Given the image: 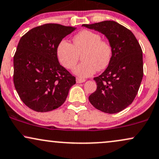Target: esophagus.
I'll list each match as a JSON object with an SVG mask.
<instances>
[{"label": "esophagus", "mask_w": 159, "mask_h": 159, "mask_svg": "<svg viewBox=\"0 0 159 159\" xmlns=\"http://www.w3.org/2000/svg\"><path fill=\"white\" fill-rule=\"evenodd\" d=\"M86 81L85 79H84V78H77V79H76V82H77L78 84H81V83H84Z\"/></svg>", "instance_id": "obj_1"}]
</instances>
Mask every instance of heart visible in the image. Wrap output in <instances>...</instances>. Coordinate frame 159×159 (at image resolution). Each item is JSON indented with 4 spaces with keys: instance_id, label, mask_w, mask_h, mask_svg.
<instances>
[{
    "instance_id": "obj_1",
    "label": "heart",
    "mask_w": 159,
    "mask_h": 159,
    "mask_svg": "<svg viewBox=\"0 0 159 159\" xmlns=\"http://www.w3.org/2000/svg\"><path fill=\"white\" fill-rule=\"evenodd\" d=\"M73 45L63 40L57 47V55L63 66L72 70L82 54L83 62L74 70L80 77H89L98 70H104L110 64L112 47L108 41L101 39L99 34L83 30L72 38Z\"/></svg>"
}]
</instances>
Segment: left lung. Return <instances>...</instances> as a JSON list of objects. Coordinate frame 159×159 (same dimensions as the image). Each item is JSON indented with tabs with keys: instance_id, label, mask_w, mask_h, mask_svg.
Segmentation results:
<instances>
[{
	"instance_id": "obj_1",
	"label": "left lung",
	"mask_w": 159,
	"mask_h": 159,
	"mask_svg": "<svg viewBox=\"0 0 159 159\" xmlns=\"http://www.w3.org/2000/svg\"><path fill=\"white\" fill-rule=\"evenodd\" d=\"M108 38L112 56L108 67L94 78L97 89L89 96L97 110L106 113L119 112L132 104L142 81V49L130 30L113 20L83 24Z\"/></svg>"
}]
</instances>
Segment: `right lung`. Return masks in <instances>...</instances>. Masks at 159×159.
Returning <instances> with one entry per match:
<instances>
[{
	"label": "right lung",
	"instance_id": "right-lung-1",
	"mask_svg": "<svg viewBox=\"0 0 159 159\" xmlns=\"http://www.w3.org/2000/svg\"><path fill=\"white\" fill-rule=\"evenodd\" d=\"M75 29L46 24L30 30L19 41L13 81L20 98L31 110L44 112L58 108L76 83L57 56L59 43Z\"/></svg>",
	"mask_w": 159,
	"mask_h": 159
}]
</instances>
